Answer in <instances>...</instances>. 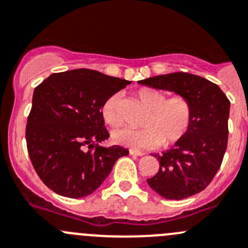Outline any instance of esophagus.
<instances>
[{
    "instance_id": "esophagus-1",
    "label": "esophagus",
    "mask_w": 248,
    "mask_h": 248,
    "mask_svg": "<svg viewBox=\"0 0 248 248\" xmlns=\"http://www.w3.org/2000/svg\"><path fill=\"white\" fill-rule=\"evenodd\" d=\"M129 153H130L131 155H139V157H140V155H145V153L141 152V151H136V150H130V151H129Z\"/></svg>"
}]
</instances>
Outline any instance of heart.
I'll list each match as a JSON object with an SVG mask.
<instances>
[{"label":"heart","instance_id":"obj_1","mask_svg":"<svg viewBox=\"0 0 248 248\" xmlns=\"http://www.w3.org/2000/svg\"><path fill=\"white\" fill-rule=\"evenodd\" d=\"M141 102L150 108L145 128L120 126L112 131L115 143L130 148H153L159 145H173L185 136L191 125L192 108L186 97L167 93L155 87H142L138 91ZM120 95L114 93L107 98L102 107V117L109 125L120 122Z\"/></svg>","mask_w":248,"mask_h":248}]
</instances>
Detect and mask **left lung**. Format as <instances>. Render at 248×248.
I'll return each mask as SVG.
<instances>
[{
  "label": "left lung",
  "instance_id": "left-lung-1",
  "mask_svg": "<svg viewBox=\"0 0 248 248\" xmlns=\"http://www.w3.org/2000/svg\"><path fill=\"white\" fill-rule=\"evenodd\" d=\"M158 90L184 96L192 108L187 133L162 155L159 170L147 184L167 200H183L203 191L213 180L228 146L230 101L214 82L188 73H171L140 80Z\"/></svg>",
  "mask_w": 248,
  "mask_h": 248
}]
</instances>
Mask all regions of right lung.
Segmentation results:
<instances>
[{
    "label": "right lung",
    "instance_id": "obj_1",
    "mask_svg": "<svg viewBox=\"0 0 248 248\" xmlns=\"http://www.w3.org/2000/svg\"><path fill=\"white\" fill-rule=\"evenodd\" d=\"M130 84L93 69L49 75L37 85L25 130L28 153L42 183L61 196L91 195L129 151L103 147L109 138L102 117L108 97Z\"/></svg>",
    "mask_w": 248,
    "mask_h": 248
}]
</instances>
